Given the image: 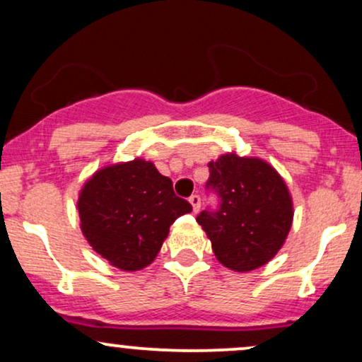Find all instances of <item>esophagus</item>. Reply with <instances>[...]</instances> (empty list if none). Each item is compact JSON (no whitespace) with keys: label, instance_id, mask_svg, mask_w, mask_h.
<instances>
[{"label":"esophagus","instance_id":"esophagus-1","mask_svg":"<svg viewBox=\"0 0 362 362\" xmlns=\"http://www.w3.org/2000/svg\"><path fill=\"white\" fill-rule=\"evenodd\" d=\"M189 202H190V204H192L194 213H199V209H201V197H199L197 194L190 195V197H189Z\"/></svg>","mask_w":362,"mask_h":362}]
</instances>
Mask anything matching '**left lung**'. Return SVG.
<instances>
[{"label": "left lung", "instance_id": "obj_1", "mask_svg": "<svg viewBox=\"0 0 362 362\" xmlns=\"http://www.w3.org/2000/svg\"><path fill=\"white\" fill-rule=\"evenodd\" d=\"M207 192L218 207L201 211L197 223L209 236L224 267L247 272L279 252L293 223V202L284 180L257 158L223 155L211 161Z\"/></svg>", "mask_w": 362, "mask_h": 362}]
</instances>
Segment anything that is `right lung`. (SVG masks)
Returning <instances> with one entry per match:
<instances>
[{
    "label": "right lung",
    "mask_w": 362,
    "mask_h": 362,
    "mask_svg": "<svg viewBox=\"0 0 362 362\" xmlns=\"http://www.w3.org/2000/svg\"><path fill=\"white\" fill-rule=\"evenodd\" d=\"M81 231L93 250L122 271L155 260L170 226L192 206L177 197L172 180L144 160L95 173L78 199Z\"/></svg>",
    "instance_id": "add662e5"
}]
</instances>
